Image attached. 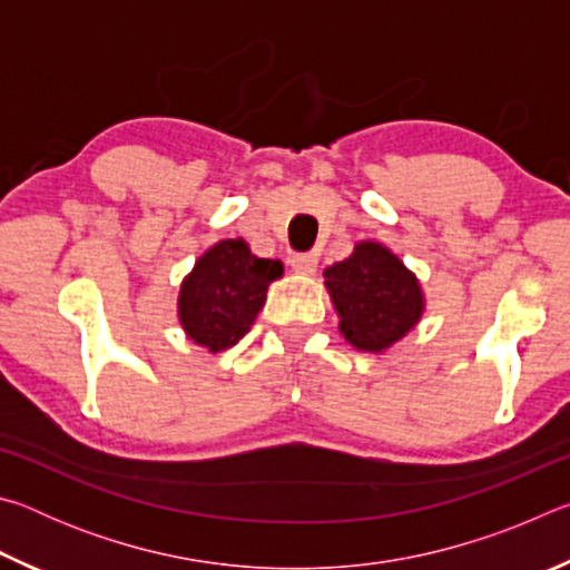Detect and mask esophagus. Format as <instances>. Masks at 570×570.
Here are the masks:
<instances>
[{
  "label": "esophagus",
  "mask_w": 570,
  "mask_h": 570,
  "mask_svg": "<svg viewBox=\"0 0 570 570\" xmlns=\"http://www.w3.org/2000/svg\"><path fill=\"white\" fill-rule=\"evenodd\" d=\"M288 264L296 274H314L316 272V264H320V258L312 250H304V254H292L288 256Z\"/></svg>",
  "instance_id": "1"
}]
</instances>
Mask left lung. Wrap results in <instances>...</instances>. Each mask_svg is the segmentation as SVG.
Instances as JSON below:
<instances>
[{"instance_id": "8db88e82", "label": "left lung", "mask_w": 570, "mask_h": 570, "mask_svg": "<svg viewBox=\"0 0 570 570\" xmlns=\"http://www.w3.org/2000/svg\"><path fill=\"white\" fill-rule=\"evenodd\" d=\"M324 278L344 340L356 350H387L420 322V282L382 244L362 240L350 258L326 268Z\"/></svg>"}]
</instances>
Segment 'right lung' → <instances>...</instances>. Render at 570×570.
Returning <instances> with one entry per match:
<instances>
[{"instance_id": "right-lung-1", "label": "right lung", "mask_w": 570, "mask_h": 570, "mask_svg": "<svg viewBox=\"0 0 570 570\" xmlns=\"http://www.w3.org/2000/svg\"><path fill=\"white\" fill-rule=\"evenodd\" d=\"M282 274V262L254 256L246 240H220L198 258L180 286L183 330L210 352L228 350L250 330L268 284Z\"/></svg>"}]
</instances>
